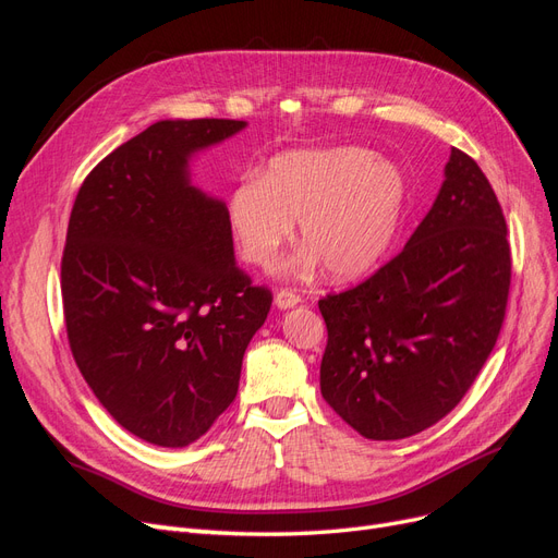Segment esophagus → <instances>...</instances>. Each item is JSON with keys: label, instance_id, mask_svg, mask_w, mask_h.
<instances>
[{"label": "esophagus", "instance_id": "esophagus-1", "mask_svg": "<svg viewBox=\"0 0 558 558\" xmlns=\"http://www.w3.org/2000/svg\"><path fill=\"white\" fill-rule=\"evenodd\" d=\"M302 298L295 293V291H289V289H281L277 295H275V305L279 310H291L295 305H300Z\"/></svg>", "mask_w": 558, "mask_h": 558}]
</instances>
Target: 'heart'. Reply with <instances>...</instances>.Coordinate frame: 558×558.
<instances>
[{"label":"heart","instance_id":"heart-1","mask_svg":"<svg viewBox=\"0 0 558 558\" xmlns=\"http://www.w3.org/2000/svg\"><path fill=\"white\" fill-rule=\"evenodd\" d=\"M408 181L393 162L363 146L286 150L258 181H242L228 197V223L240 256L272 265L298 223L305 244L293 267L324 265L337 281L359 279L384 260L396 242Z\"/></svg>","mask_w":558,"mask_h":558}]
</instances>
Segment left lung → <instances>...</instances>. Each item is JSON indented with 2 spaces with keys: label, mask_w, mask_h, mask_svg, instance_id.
Wrapping results in <instances>:
<instances>
[{
  "label": "left lung",
  "mask_w": 558,
  "mask_h": 558,
  "mask_svg": "<svg viewBox=\"0 0 558 558\" xmlns=\"http://www.w3.org/2000/svg\"><path fill=\"white\" fill-rule=\"evenodd\" d=\"M510 275L492 183L451 148L442 189L398 256L356 289L318 300L326 402L367 440H402L437 424L496 347Z\"/></svg>",
  "instance_id": "8db88e82"
}]
</instances>
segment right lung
<instances>
[{
  "label": "right lung",
  "instance_id": "obj_1",
  "mask_svg": "<svg viewBox=\"0 0 558 558\" xmlns=\"http://www.w3.org/2000/svg\"><path fill=\"white\" fill-rule=\"evenodd\" d=\"M244 128L154 123L86 177L66 228L74 361L118 424L158 447H189L228 410L272 305L234 263L226 202L191 181V158Z\"/></svg>",
  "mask_w": 558,
  "mask_h": 558
}]
</instances>
